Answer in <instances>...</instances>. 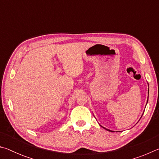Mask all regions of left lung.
<instances>
[{
    "label": "left lung",
    "mask_w": 159,
    "mask_h": 159,
    "mask_svg": "<svg viewBox=\"0 0 159 159\" xmlns=\"http://www.w3.org/2000/svg\"><path fill=\"white\" fill-rule=\"evenodd\" d=\"M148 94H149V90H148ZM148 98H149V95H148ZM147 102H148V99H147ZM143 115V114H142ZM141 118H142V116H141ZM100 126L101 127H102L103 128H104L105 129V130H108V131H109V132H114V131H113V130H109V129H107V128H105L104 127H103V126H102L101 125H100Z\"/></svg>",
    "instance_id": "left-lung-1"
}]
</instances>
